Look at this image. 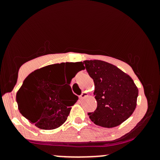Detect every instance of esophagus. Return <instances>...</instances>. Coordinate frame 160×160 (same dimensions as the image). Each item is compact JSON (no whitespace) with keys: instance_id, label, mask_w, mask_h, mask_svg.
Returning a JSON list of instances; mask_svg holds the SVG:
<instances>
[{"instance_id":"34e87169","label":"esophagus","mask_w":160,"mask_h":160,"mask_svg":"<svg viewBox=\"0 0 160 160\" xmlns=\"http://www.w3.org/2000/svg\"><path fill=\"white\" fill-rule=\"evenodd\" d=\"M88 95H89V94H88L87 92H82L81 95H80V99H82V98H85V97H87Z\"/></svg>"}]
</instances>
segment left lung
I'll return each mask as SVG.
<instances>
[{
  "mask_svg": "<svg viewBox=\"0 0 160 160\" xmlns=\"http://www.w3.org/2000/svg\"><path fill=\"white\" fill-rule=\"evenodd\" d=\"M88 74L93 79L97 108L89 113L98 126L113 128L126 121L137 105L138 89L129 75L117 66L102 60L84 61Z\"/></svg>",
  "mask_w": 160,
  "mask_h": 160,
  "instance_id": "obj_1",
  "label": "left lung"
}]
</instances>
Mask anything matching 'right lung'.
Returning <instances> with one entry per match:
<instances>
[{"label":"right lung","instance_id":"right-lung-1","mask_svg":"<svg viewBox=\"0 0 160 160\" xmlns=\"http://www.w3.org/2000/svg\"><path fill=\"white\" fill-rule=\"evenodd\" d=\"M68 64H54L35 70L25 78L16 93L19 112L38 128L51 130L61 126L67 120L71 107L78 100L70 82L85 67L82 62L71 63L74 70L69 71V78L62 86L63 71Z\"/></svg>","mask_w":160,"mask_h":160}]
</instances>
